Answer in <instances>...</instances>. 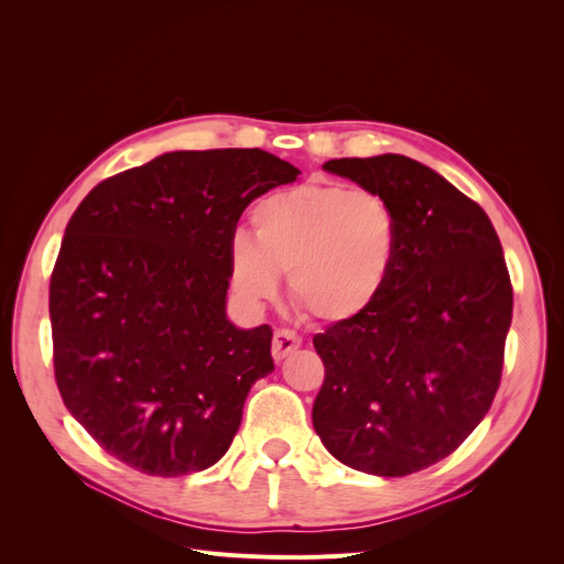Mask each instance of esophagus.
Wrapping results in <instances>:
<instances>
[{
    "mask_svg": "<svg viewBox=\"0 0 564 564\" xmlns=\"http://www.w3.org/2000/svg\"><path fill=\"white\" fill-rule=\"evenodd\" d=\"M301 346L299 334H294L292 329H278L272 334V357L275 362H282L289 352H294Z\"/></svg>",
    "mask_w": 564,
    "mask_h": 564,
    "instance_id": "1",
    "label": "esophagus"
}]
</instances>
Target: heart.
<instances>
[{
  "instance_id": "obj_1",
  "label": "heart",
  "mask_w": 564,
  "mask_h": 564,
  "mask_svg": "<svg viewBox=\"0 0 564 564\" xmlns=\"http://www.w3.org/2000/svg\"><path fill=\"white\" fill-rule=\"evenodd\" d=\"M253 237L230 242V280L249 303L278 296L319 324L365 315L379 301L398 256V216L367 187L305 183L272 193L251 212Z\"/></svg>"
}]
</instances>
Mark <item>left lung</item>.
Wrapping results in <instances>:
<instances>
[{
    "instance_id": "obj_1",
    "label": "left lung",
    "mask_w": 564,
    "mask_h": 564,
    "mask_svg": "<svg viewBox=\"0 0 564 564\" xmlns=\"http://www.w3.org/2000/svg\"><path fill=\"white\" fill-rule=\"evenodd\" d=\"M322 169L383 195L400 240L379 301L313 338V425L340 464L402 477L449 456L489 412L513 286L489 216L431 166L377 155Z\"/></svg>"
}]
</instances>
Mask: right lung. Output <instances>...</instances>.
Segmentation results:
<instances>
[{
  "label": "right lung",
  "instance_id": "add662e5",
  "mask_svg": "<svg viewBox=\"0 0 564 564\" xmlns=\"http://www.w3.org/2000/svg\"><path fill=\"white\" fill-rule=\"evenodd\" d=\"M299 174L259 148L176 150L82 199L48 286L54 371L110 456L176 477L228 452L275 369L268 324L226 315L230 242L249 204Z\"/></svg>",
  "mask_w": 564,
  "mask_h": 564
}]
</instances>
